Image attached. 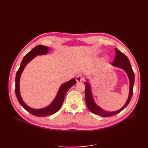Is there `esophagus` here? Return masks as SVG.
<instances>
[{"instance_id":"1","label":"esophagus","mask_w":148,"mask_h":148,"mask_svg":"<svg viewBox=\"0 0 148 148\" xmlns=\"http://www.w3.org/2000/svg\"><path fill=\"white\" fill-rule=\"evenodd\" d=\"M76 80H77V82H83L84 80V78L82 75H79L77 76V78H76Z\"/></svg>"}]
</instances>
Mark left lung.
<instances>
[{
    "label": "left lung",
    "instance_id": "left-lung-1",
    "mask_svg": "<svg viewBox=\"0 0 148 148\" xmlns=\"http://www.w3.org/2000/svg\"><path fill=\"white\" fill-rule=\"evenodd\" d=\"M115 57L114 59V61L112 62V65L119 67V68L122 69L125 71L128 76V78L130 79V91H129V96L128 99L125 103V104L119 110L115 111V112H107L104 110L101 109V107L97 106L95 101H94L92 92L91 90V86L90 84L88 82H84L85 84V99H86V104L88 107L89 110H90L91 112L99 115L100 116L104 117H108L113 116L119 114L120 112L123 110L125 107L127 106L129 104L132 95H133V84L134 82H135V75H134L133 70L132 69V67L131 66L130 61L128 59V57L125 56L124 53L121 52L119 51L117 49H115Z\"/></svg>",
    "mask_w": 148,
    "mask_h": 148
}]
</instances>
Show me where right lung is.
I'll list each match as a JSON object with an SVG mask.
<instances>
[{"instance_id": "obj_1", "label": "right lung", "mask_w": 148, "mask_h": 148, "mask_svg": "<svg viewBox=\"0 0 148 148\" xmlns=\"http://www.w3.org/2000/svg\"><path fill=\"white\" fill-rule=\"evenodd\" d=\"M49 48L42 46L39 45L36 46L34 47L32 50H31L29 52H28L27 54H26L23 60H22L20 68L17 71L16 77H15V94L16 96L17 97V99L18 101L20 104L23 106V108L29 112V113L33 114L36 117H46V116H49L55 114L56 112L59 110L60 107L63 104L65 96L67 91L69 90V89L77 83L75 79H71L70 80L69 82H66L64 83L60 86L59 91H58L57 95L55 98V99L51 103V104L49 106L45 107V108L42 109H34L31 108L29 106L26 105L25 103L22 100L21 97L20 95V78L21 77V75L22 71H23V69H25V66L26 65L29 61L32 60L33 58H34L36 56L38 55H43L46 54L48 52Z\"/></svg>"}]
</instances>
